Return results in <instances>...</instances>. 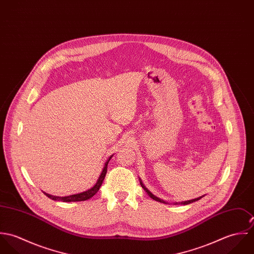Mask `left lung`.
I'll list each match as a JSON object with an SVG mask.
<instances>
[{
    "label": "left lung",
    "mask_w": 254,
    "mask_h": 254,
    "mask_svg": "<svg viewBox=\"0 0 254 254\" xmlns=\"http://www.w3.org/2000/svg\"><path fill=\"white\" fill-rule=\"evenodd\" d=\"M139 180H140V184H141V186H142V188L145 190V191H146V193L152 198V199H154V200H156V201H159V202H162V203H168V202H166V201H164L163 199H160L159 197H157L156 195H154V194H152L145 187V185L143 184V182L142 180L139 178ZM204 195H202V196H199V197H196V198H193V199H190V200H185V201H179V202H173V204H183V205H186V204H190V203H191V202H194V201H196V200H198V199H200L201 197H203Z\"/></svg>",
    "instance_id": "obj_1"
}]
</instances>
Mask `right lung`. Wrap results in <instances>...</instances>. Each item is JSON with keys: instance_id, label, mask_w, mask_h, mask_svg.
I'll list each match as a JSON object with an SVG mask.
<instances>
[{"instance_id": "add662e5", "label": "right lung", "mask_w": 254, "mask_h": 254, "mask_svg": "<svg viewBox=\"0 0 254 254\" xmlns=\"http://www.w3.org/2000/svg\"><path fill=\"white\" fill-rule=\"evenodd\" d=\"M112 156H113V154L110 155L109 158H108V160L105 162V165H104V168H103V170H102V172H101V175L99 176V178H98V180L96 182V184H95L91 189H89V190H85V191H83V192H79V193L67 195V196H57V195H52V194L47 193V192H44V191H43V192H44L48 197H50V198L53 199V200H62V201H64V202L84 201V200H87V199L91 198V197L94 196V195L98 192V190H100V188H101V186H102V184H103V181H104V179H105V177H106V174H107L108 164H109V160L111 159Z\"/></svg>"}]
</instances>
